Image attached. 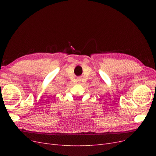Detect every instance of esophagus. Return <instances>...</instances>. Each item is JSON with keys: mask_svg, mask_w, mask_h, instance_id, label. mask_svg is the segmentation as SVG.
I'll list each match as a JSON object with an SVG mask.
<instances>
[{"mask_svg": "<svg viewBox=\"0 0 156 156\" xmlns=\"http://www.w3.org/2000/svg\"><path fill=\"white\" fill-rule=\"evenodd\" d=\"M77 81H78L79 82H80V81H81V78H78V79H77Z\"/></svg>", "mask_w": 156, "mask_h": 156, "instance_id": "esophagus-1", "label": "esophagus"}]
</instances>
